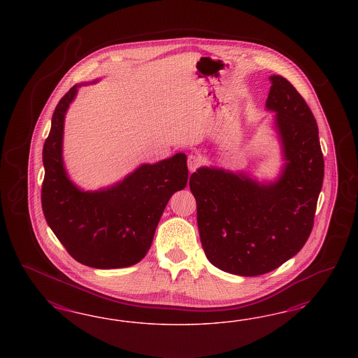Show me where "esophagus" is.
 I'll return each mask as SVG.
<instances>
[{
	"label": "esophagus",
	"mask_w": 358,
	"mask_h": 358,
	"mask_svg": "<svg viewBox=\"0 0 358 358\" xmlns=\"http://www.w3.org/2000/svg\"><path fill=\"white\" fill-rule=\"evenodd\" d=\"M202 165V159L196 155H190L187 157V168L190 172H194L195 169H198Z\"/></svg>",
	"instance_id": "esophagus-1"
}]
</instances>
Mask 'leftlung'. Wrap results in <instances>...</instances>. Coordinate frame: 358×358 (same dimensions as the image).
<instances>
[{
    "instance_id": "left-lung-1",
    "label": "left lung",
    "mask_w": 358,
    "mask_h": 358,
    "mask_svg": "<svg viewBox=\"0 0 358 358\" xmlns=\"http://www.w3.org/2000/svg\"><path fill=\"white\" fill-rule=\"evenodd\" d=\"M269 80L266 108L275 111L287 162L280 180L260 185L215 168H199L189 180L207 260L244 277L274 271L303 248L324 177L311 108L285 77Z\"/></svg>"
}]
</instances>
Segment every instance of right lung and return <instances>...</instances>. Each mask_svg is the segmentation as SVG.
Masks as SVG:
<instances>
[{"instance_id": "add662e5", "label": "right lung", "mask_w": 358, "mask_h": 358, "mask_svg": "<svg viewBox=\"0 0 358 358\" xmlns=\"http://www.w3.org/2000/svg\"><path fill=\"white\" fill-rule=\"evenodd\" d=\"M72 87L55 108L44 141L42 208L48 226L66 252L97 269L131 266L147 255L169 198L187 184L184 153L144 164L122 182L101 192H81L63 166L62 143Z\"/></svg>"}]
</instances>
